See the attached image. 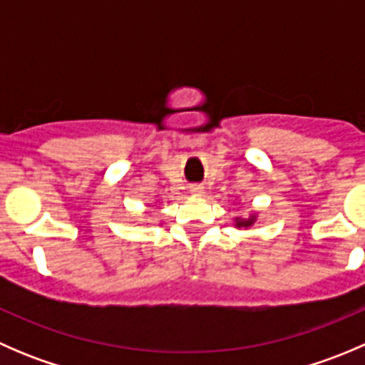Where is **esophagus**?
Returning a JSON list of instances; mask_svg holds the SVG:
<instances>
[{"instance_id":"1","label":"esophagus","mask_w":365,"mask_h":365,"mask_svg":"<svg viewBox=\"0 0 365 365\" xmlns=\"http://www.w3.org/2000/svg\"><path fill=\"white\" fill-rule=\"evenodd\" d=\"M190 194H194V196H201L203 194V187L201 185H190Z\"/></svg>"}]
</instances>
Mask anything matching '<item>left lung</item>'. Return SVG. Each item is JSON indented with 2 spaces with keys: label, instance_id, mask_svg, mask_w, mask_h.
<instances>
[{
  "label": "left lung",
  "instance_id": "obj_1",
  "mask_svg": "<svg viewBox=\"0 0 365 365\" xmlns=\"http://www.w3.org/2000/svg\"><path fill=\"white\" fill-rule=\"evenodd\" d=\"M254 220H256V215H251V219H247V220L237 219V224H235V226H237V227H249V226H252Z\"/></svg>",
  "mask_w": 365,
  "mask_h": 365
}]
</instances>
